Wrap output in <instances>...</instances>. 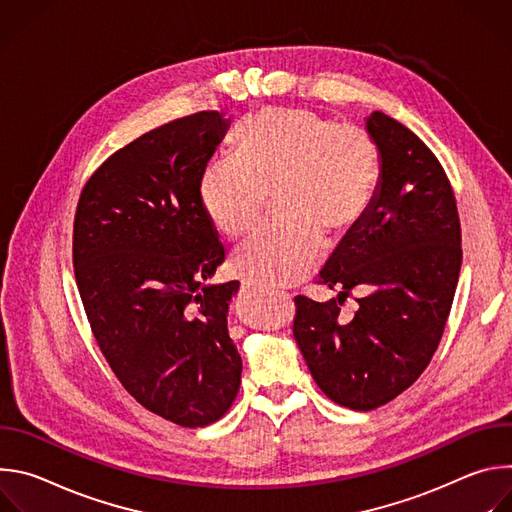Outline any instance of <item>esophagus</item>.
Masks as SVG:
<instances>
[{"label":"esophagus","instance_id":"obj_1","mask_svg":"<svg viewBox=\"0 0 512 512\" xmlns=\"http://www.w3.org/2000/svg\"><path fill=\"white\" fill-rule=\"evenodd\" d=\"M249 285H253V283H249Z\"/></svg>","mask_w":512,"mask_h":512}]
</instances>
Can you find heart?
Segmentation results:
<instances>
[{
    "mask_svg": "<svg viewBox=\"0 0 512 512\" xmlns=\"http://www.w3.org/2000/svg\"><path fill=\"white\" fill-rule=\"evenodd\" d=\"M375 150L354 125H330L310 109L269 107L235 135V158L208 166L200 202L210 225L239 239L259 221L265 192L283 216L261 227L235 255L239 275L261 285H289L322 257L324 231L348 229L367 208Z\"/></svg>",
    "mask_w": 512,
    "mask_h": 512,
    "instance_id": "obj_1",
    "label": "heart"
}]
</instances>
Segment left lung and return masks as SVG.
I'll return each mask as SVG.
<instances>
[{"mask_svg":"<svg viewBox=\"0 0 512 512\" xmlns=\"http://www.w3.org/2000/svg\"><path fill=\"white\" fill-rule=\"evenodd\" d=\"M364 127L379 154L375 192L346 231L320 283L336 298H296L294 338L318 387L354 411L377 409L425 371L454 302L462 231L450 180L427 145L375 111ZM359 289V310L339 306Z\"/></svg>","mask_w":512,"mask_h":512,"instance_id":"obj_1","label":"left lung"}]
</instances>
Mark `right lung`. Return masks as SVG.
<instances>
[{
	"label": "right lung",
	"mask_w": 512,
	"mask_h": 512,
	"mask_svg": "<svg viewBox=\"0 0 512 512\" xmlns=\"http://www.w3.org/2000/svg\"><path fill=\"white\" fill-rule=\"evenodd\" d=\"M229 127L202 111L143 133L91 176L75 214L72 263L103 356L137 403L182 427L221 419L241 385L227 322L239 281L206 283L225 249L200 202Z\"/></svg>",
	"instance_id": "right-lung-1"
}]
</instances>
